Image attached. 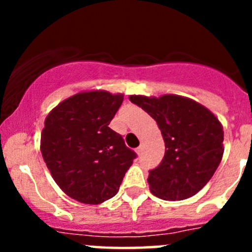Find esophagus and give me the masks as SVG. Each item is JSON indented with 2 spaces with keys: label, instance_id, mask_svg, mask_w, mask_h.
Masks as SVG:
<instances>
[{
  "label": "esophagus",
  "instance_id": "34e87169",
  "mask_svg": "<svg viewBox=\"0 0 252 252\" xmlns=\"http://www.w3.org/2000/svg\"><path fill=\"white\" fill-rule=\"evenodd\" d=\"M141 151H142V148H141V146H139V148L136 149V153L137 154H141Z\"/></svg>",
  "mask_w": 252,
  "mask_h": 252
}]
</instances>
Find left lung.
Returning <instances> with one entry per match:
<instances>
[{
    "label": "left lung",
    "mask_w": 252,
    "mask_h": 252,
    "mask_svg": "<svg viewBox=\"0 0 252 252\" xmlns=\"http://www.w3.org/2000/svg\"><path fill=\"white\" fill-rule=\"evenodd\" d=\"M128 98L157 121L165 142L160 165L149 171L151 193L165 201H182L199 192L222 160L221 122L207 107L182 95Z\"/></svg>",
    "instance_id": "1"
}]
</instances>
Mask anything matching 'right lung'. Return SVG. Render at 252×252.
Returning <instances> with one entry per match:
<instances>
[{"label": "right lung", "instance_id": "obj_1", "mask_svg": "<svg viewBox=\"0 0 252 252\" xmlns=\"http://www.w3.org/2000/svg\"><path fill=\"white\" fill-rule=\"evenodd\" d=\"M124 94L87 91L49 112L40 150L59 188L75 201L99 204L117 194L136 154L108 127Z\"/></svg>", "mask_w": 252, "mask_h": 252}]
</instances>
